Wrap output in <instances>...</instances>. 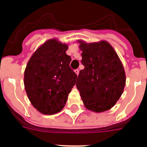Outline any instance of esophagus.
<instances>
[{
    "instance_id": "1",
    "label": "esophagus",
    "mask_w": 147,
    "mask_h": 147,
    "mask_svg": "<svg viewBox=\"0 0 147 147\" xmlns=\"http://www.w3.org/2000/svg\"><path fill=\"white\" fill-rule=\"evenodd\" d=\"M74 72L76 73V74L78 76V75H79V74H80V70H79V69H76L74 71Z\"/></svg>"
}]
</instances>
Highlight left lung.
Here are the masks:
<instances>
[{
	"mask_svg": "<svg viewBox=\"0 0 147 147\" xmlns=\"http://www.w3.org/2000/svg\"><path fill=\"white\" fill-rule=\"evenodd\" d=\"M82 53L76 88L88 110L102 113L112 108L124 92L126 75L121 61L105 40L87 43L78 40Z\"/></svg>",
	"mask_w": 147,
	"mask_h": 147,
	"instance_id": "obj_1",
	"label": "left lung"
}]
</instances>
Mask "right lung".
Returning a JSON list of instances; mask_svg holds the SVG:
<instances>
[{"label": "right lung", "mask_w": 147, "mask_h": 147, "mask_svg": "<svg viewBox=\"0 0 147 147\" xmlns=\"http://www.w3.org/2000/svg\"><path fill=\"white\" fill-rule=\"evenodd\" d=\"M68 45L50 39L32 54L24 71V86L30 102L40 113L60 112L77 76L70 67Z\"/></svg>", "instance_id": "1"}]
</instances>
